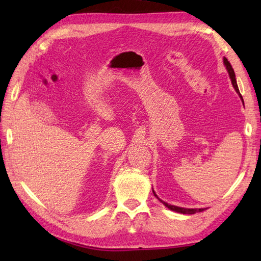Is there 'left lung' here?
I'll return each instance as SVG.
<instances>
[{
	"label": "left lung",
	"mask_w": 261,
	"mask_h": 261,
	"mask_svg": "<svg viewBox=\"0 0 261 261\" xmlns=\"http://www.w3.org/2000/svg\"><path fill=\"white\" fill-rule=\"evenodd\" d=\"M223 64H224V66H225L226 71H228V74H229V77H230V80H231L232 85H233L236 92L238 93V95H239L240 98L242 99V96H241V94H240V92H239V87H238V84H237L234 70H233V68H232L231 64L228 62V59H226L225 57H223ZM242 102H243V99H242ZM152 193H153V195L156 196V197L159 199V201L165 205L166 207H168V208L171 210V211H175V212H177V213H181V214H195V213H197V212H202V211L204 210V208H185V207L176 206V205H171V204H168V203H166V202L162 201V199H160V198L157 196V194L154 193L153 188H152Z\"/></svg>",
	"instance_id": "left-lung-1"
}]
</instances>
